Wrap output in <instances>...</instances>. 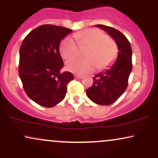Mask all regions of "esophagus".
Segmentation results:
<instances>
[{"label": "esophagus", "mask_w": 158, "mask_h": 158, "mask_svg": "<svg viewBox=\"0 0 158 158\" xmlns=\"http://www.w3.org/2000/svg\"><path fill=\"white\" fill-rule=\"evenodd\" d=\"M74 77H75L76 79H82L83 76L79 75V74H75V75H74Z\"/></svg>", "instance_id": "34e87169"}]
</instances>
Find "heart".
Instances as JSON below:
<instances>
[{"label":"heart","instance_id":"1","mask_svg":"<svg viewBox=\"0 0 158 158\" xmlns=\"http://www.w3.org/2000/svg\"><path fill=\"white\" fill-rule=\"evenodd\" d=\"M74 37L79 45H88L85 52V58H76L66 63V69L74 73L84 74L98 70H104L110 66L117 59L118 47L114 39L108 38L99 29H89L76 33ZM60 53L65 59L77 55L79 49L75 40L68 36L61 41Z\"/></svg>","mask_w":158,"mask_h":158}]
</instances>
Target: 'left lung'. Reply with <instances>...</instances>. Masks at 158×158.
<instances>
[{"label": "left lung", "instance_id": "1", "mask_svg": "<svg viewBox=\"0 0 158 158\" xmlns=\"http://www.w3.org/2000/svg\"><path fill=\"white\" fill-rule=\"evenodd\" d=\"M107 32L118 47L117 60L109 69L94 77L93 85L86 90L91 101L102 106H109L118 99L126 90L132 70V50L129 41L121 32L114 27L95 25Z\"/></svg>", "mask_w": 158, "mask_h": 158}]
</instances>
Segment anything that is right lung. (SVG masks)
Listing matches in <instances>:
<instances>
[{"mask_svg": "<svg viewBox=\"0 0 158 158\" xmlns=\"http://www.w3.org/2000/svg\"><path fill=\"white\" fill-rule=\"evenodd\" d=\"M72 30L51 24L34 29L20 48L19 73L30 99L47 108L64 99L67 85L74 79L70 72L61 73L64 63L59 52L61 40Z\"/></svg>", "mask_w": 158, "mask_h": 158, "instance_id": "right-lung-1", "label": "right lung"}]
</instances>
